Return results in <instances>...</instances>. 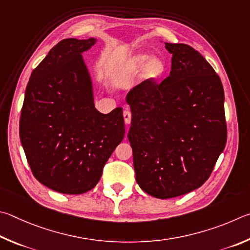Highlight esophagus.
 Listing matches in <instances>:
<instances>
[{
  "label": "esophagus",
  "instance_id": "1",
  "mask_svg": "<svg viewBox=\"0 0 250 250\" xmlns=\"http://www.w3.org/2000/svg\"><path fill=\"white\" fill-rule=\"evenodd\" d=\"M123 116H124V121L126 124H129L130 121H132V113H130L128 109H124V112H123Z\"/></svg>",
  "mask_w": 250,
  "mask_h": 250
}]
</instances>
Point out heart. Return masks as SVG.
Returning a JSON list of instances; mask_svg holds the SVG:
<instances>
[{
    "instance_id": "obj_1",
    "label": "heart",
    "mask_w": 250,
    "mask_h": 250,
    "mask_svg": "<svg viewBox=\"0 0 250 250\" xmlns=\"http://www.w3.org/2000/svg\"><path fill=\"white\" fill-rule=\"evenodd\" d=\"M143 69V80L146 82L157 81L165 76L167 63L160 57H151L148 54H138L130 57L123 65L124 73H134Z\"/></svg>"
}]
</instances>
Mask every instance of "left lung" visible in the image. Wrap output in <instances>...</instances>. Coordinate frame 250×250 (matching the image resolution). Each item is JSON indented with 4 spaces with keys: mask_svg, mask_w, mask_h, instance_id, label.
<instances>
[{
    "mask_svg": "<svg viewBox=\"0 0 250 250\" xmlns=\"http://www.w3.org/2000/svg\"><path fill=\"white\" fill-rule=\"evenodd\" d=\"M169 77L144 81L126 95L136 181L158 199L189 193L208 180L225 148L224 89L204 57L186 43L165 42Z\"/></svg>",
    "mask_w": 250,
    "mask_h": 250,
    "instance_id": "left-lung-1",
    "label": "left lung"
}]
</instances>
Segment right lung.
I'll list each match as a JSON object with an SVG mask.
<instances>
[{"label": "right lung", "mask_w": 250, "mask_h": 250, "mask_svg": "<svg viewBox=\"0 0 250 250\" xmlns=\"http://www.w3.org/2000/svg\"><path fill=\"white\" fill-rule=\"evenodd\" d=\"M96 38H67L52 47L30 74L20 138L34 177L49 189L82 194L99 182L125 135L122 107L95 108L93 84L82 52Z\"/></svg>", "instance_id": "add662e5"}]
</instances>
